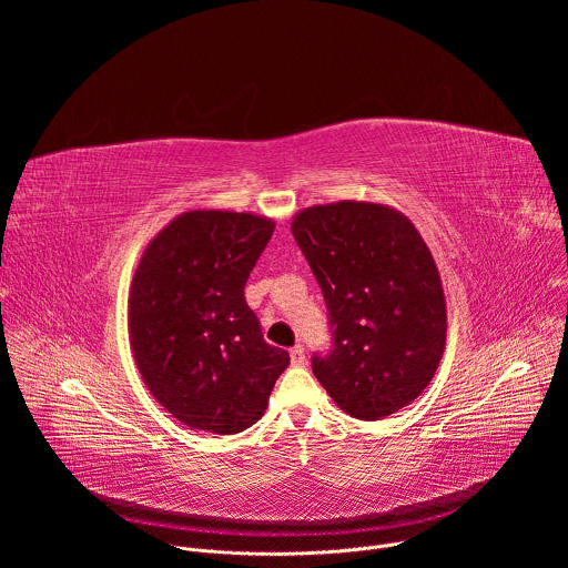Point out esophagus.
Returning a JSON list of instances; mask_svg holds the SVG:
<instances>
[{
	"label": "esophagus",
	"instance_id": "34e87169",
	"mask_svg": "<svg viewBox=\"0 0 568 568\" xmlns=\"http://www.w3.org/2000/svg\"><path fill=\"white\" fill-rule=\"evenodd\" d=\"M290 359H292V366H303V364H305L303 346H294V348L290 351Z\"/></svg>",
	"mask_w": 568,
	"mask_h": 568
}]
</instances>
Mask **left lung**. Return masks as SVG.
I'll use <instances>...</instances> for the list:
<instances>
[{
    "label": "left lung",
    "instance_id": "8db88e82",
    "mask_svg": "<svg viewBox=\"0 0 568 568\" xmlns=\"http://www.w3.org/2000/svg\"><path fill=\"white\" fill-rule=\"evenodd\" d=\"M292 233L335 335L328 357H312L321 386L359 420L409 407L447 337L440 274L414 222L388 204L342 200L298 211Z\"/></svg>",
    "mask_w": 568,
    "mask_h": 568
}]
</instances>
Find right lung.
Listing matches in <instances>:
<instances>
[{
    "instance_id": "right-lung-1",
    "label": "right lung",
    "mask_w": 568,
    "mask_h": 568,
    "mask_svg": "<svg viewBox=\"0 0 568 568\" xmlns=\"http://www.w3.org/2000/svg\"><path fill=\"white\" fill-rule=\"evenodd\" d=\"M272 233L274 220L250 211H186L148 242L134 270L128 331L136 368L189 429L245 432L290 364L245 301Z\"/></svg>"
}]
</instances>
